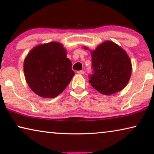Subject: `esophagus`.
I'll use <instances>...</instances> for the list:
<instances>
[{"label": "esophagus", "instance_id": "esophagus-1", "mask_svg": "<svg viewBox=\"0 0 154 154\" xmlns=\"http://www.w3.org/2000/svg\"><path fill=\"white\" fill-rule=\"evenodd\" d=\"M77 73H79V74H84V73H85V71L83 70H81V71H78Z\"/></svg>", "mask_w": 154, "mask_h": 154}]
</instances>
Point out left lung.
<instances>
[{"label":"left lung","mask_w":154,"mask_h":154,"mask_svg":"<svg viewBox=\"0 0 154 154\" xmlns=\"http://www.w3.org/2000/svg\"><path fill=\"white\" fill-rule=\"evenodd\" d=\"M91 54L93 73L89 75V82L92 87L103 94L123 90L132 72L131 62L125 50L113 42L105 41Z\"/></svg>","instance_id":"obj_1"}]
</instances>
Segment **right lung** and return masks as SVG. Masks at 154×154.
Instances as JSON below:
<instances>
[{"label": "right lung", "mask_w": 154, "mask_h": 154, "mask_svg": "<svg viewBox=\"0 0 154 154\" xmlns=\"http://www.w3.org/2000/svg\"><path fill=\"white\" fill-rule=\"evenodd\" d=\"M24 71L31 89L45 98L58 96L75 74L66 50L57 42L33 48L24 60Z\"/></svg>", "instance_id": "obj_1"}]
</instances>
